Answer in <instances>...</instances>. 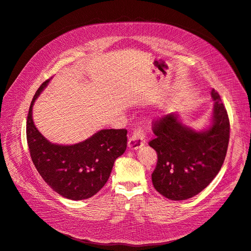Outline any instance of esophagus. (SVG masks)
Returning <instances> with one entry per match:
<instances>
[{"label":"esophagus","instance_id":"obj_1","mask_svg":"<svg viewBox=\"0 0 251 251\" xmlns=\"http://www.w3.org/2000/svg\"><path fill=\"white\" fill-rule=\"evenodd\" d=\"M145 143V135L141 128H137L133 131L132 136L128 140V149L129 150H138L143 147Z\"/></svg>","mask_w":251,"mask_h":251}]
</instances>
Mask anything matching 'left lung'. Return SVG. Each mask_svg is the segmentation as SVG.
<instances>
[{
	"instance_id": "1",
	"label": "left lung",
	"mask_w": 251,
	"mask_h": 251,
	"mask_svg": "<svg viewBox=\"0 0 251 251\" xmlns=\"http://www.w3.org/2000/svg\"><path fill=\"white\" fill-rule=\"evenodd\" d=\"M211 96V124L204 129L186 126L177 112L155 122V139L150 147L156 151L158 160L152 182L167 199L180 201L195 197L207 187L224 164L230 138L229 118L214 89Z\"/></svg>"
}]
</instances>
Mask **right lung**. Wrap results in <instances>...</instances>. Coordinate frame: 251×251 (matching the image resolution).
Returning <instances> with one entry per match:
<instances>
[{"mask_svg":"<svg viewBox=\"0 0 251 251\" xmlns=\"http://www.w3.org/2000/svg\"><path fill=\"white\" fill-rule=\"evenodd\" d=\"M49 81L39 86L28 109L26 140L31 158L40 176L57 194L75 201L89 199L103 187L115 159L124 154L127 130L101 129L71 145L50 142L33 121L34 102Z\"/></svg>","mask_w":251,"mask_h":251,"instance_id":"1","label":"right lung"}]
</instances>
